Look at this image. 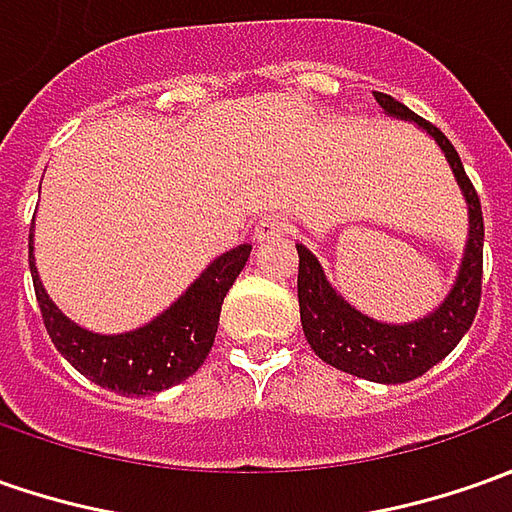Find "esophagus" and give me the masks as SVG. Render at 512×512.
Instances as JSON below:
<instances>
[{
    "mask_svg": "<svg viewBox=\"0 0 512 512\" xmlns=\"http://www.w3.org/2000/svg\"><path fill=\"white\" fill-rule=\"evenodd\" d=\"M289 232H291V223L286 215H266V218L255 226V238L263 240V243H266V240L286 238Z\"/></svg>",
    "mask_w": 512,
    "mask_h": 512,
    "instance_id": "obj_1",
    "label": "esophagus"
}]
</instances>
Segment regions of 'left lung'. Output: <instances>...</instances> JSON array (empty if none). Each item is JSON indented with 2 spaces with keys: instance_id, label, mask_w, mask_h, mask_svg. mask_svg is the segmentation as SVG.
Returning <instances> with one entry per match:
<instances>
[{
  "instance_id": "8db88e82",
  "label": "left lung",
  "mask_w": 512,
  "mask_h": 512,
  "mask_svg": "<svg viewBox=\"0 0 512 512\" xmlns=\"http://www.w3.org/2000/svg\"><path fill=\"white\" fill-rule=\"evenodd\" d=\"M374 98L385 113L411 118L436 138V144L442 147L456 181L465 192L467 209H470V240H467L459 280L436 314L419 323H408V326H388L354 311L343 297H337V291L328 286L317 257L311 255L303 243H297V257H300L297 300H300V323L306 331V340L320 360L340 368L345 374L394 385V382L422 377L436 362L445 360L456 343L465 337L467 328L473 326V317L482 300L485 218H482V203L476 195V186L470 184L462 158L453 150L448 135L436 124L425 121L422 115L411 113L397 98L385 96V93H374Z\"/></svg>"
}]
</instances>
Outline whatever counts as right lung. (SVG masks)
Listing matches in <instances>:
<instances>
[{
    "instance_id": "add662e5",
    "label": "right lung",
    "mask_w": 512,
    "mask_h": 512,
    "mask_svg": "<svg viewBox=\"0 0 512 512\" xmlns=\"http://www.w3.org/2000/svg\"><path fill=\"white\" fill-rule=\"evenodd\" d=\"M249 252L252 246L240 243L238 249L218 257L186 289L184 297L175 306H169L158 320H152L150 326L130 331V334H118V337H101V334H90L84 328L73 326L67 317H62V311L50 303L33 266V246L27 243L36 303H39L53 345L84 377L124 397L158 394L169 385L184 382L201 368L209 348L215 343L223 297L232 289L240 269L246 266Z\"/></svg>"
}]
</instances>
